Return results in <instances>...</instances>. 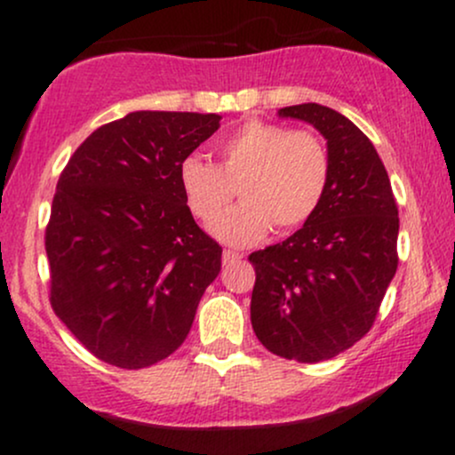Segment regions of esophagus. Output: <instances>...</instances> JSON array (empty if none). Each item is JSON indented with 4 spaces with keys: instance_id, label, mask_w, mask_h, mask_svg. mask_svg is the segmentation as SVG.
Listing matches in <instances>:
<instances>
[{
    "instance_id": "obj_1",
    "label": "esophagus",
    "mask_w": 455,
    "mask_h": 455,
    "mask_svg": "<svg viewBox=\"0 0 455 455\" xmlns=\"http://www.w3.org/2000/svg\"><path fill=\"white\" fill-rule=\"evenodd\" d=\"M239 259H243V254L235 252V250H224V252H222V263L224 265L235 263V260H239Z\"/></svg>"
}]
</instances>
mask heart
Masks as SVG:
<instances>
[{
  "instance_id": "1",
  "label": "heart",
  "mask_w": 455,
  "mask_h": 455,
  "mask_svg": "<svg viewBox=\"0 0 455 455\" xmlns=\"http://www.w3.org/2000/svg\"><path fill=\"white\" fill-rule=\"evenodd\" d=\"M220 164L188 156L180 166L181 190L190 212L210 224L232 200L243 203L213 231L228 243H252L271 227L291 233L304 227L327 195L331 160L310 130L248 119L218 143Z\"/></svg>"
}]
</instances>
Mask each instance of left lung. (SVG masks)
Returning a JSON list of instances; mask_svg holds the SVG:
<instances>
[{
	"instance_id": "obj_1",
	"label": "left lung",
	"mask_w": 455,
	"mask_h": 455,
	"mask_svg": "<svg viewBox=\"0 0 455 455\" xmlns=\"http://www.w3.org/2000/svg\"><path fill=\"white\" fill-rule=\"evenodd\" d=\"M278 115L327 139L331 175L299 231L248 257L257 274L250 318L267 351L316 363L351 348L377 321L398 269V205L383 160L351 119L316 102Z\"/></svg>"
}]
</instances>
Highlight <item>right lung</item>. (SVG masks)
<instances>
[{
  "label": "right lung",
  "instance_id": "obj_1",
  "mask_svg": "<svg viewBox=\"0 0 455 455\" xmlns=\"http://www.w3.org/2000/svg\"><path fill=\"white\" fill-rule=\"evenodd\" d=\"M220 115L137 111L78 145L44 248L51 307L104 363L148 368L181 347L222 248L192 218L180 166Z\"/></svg>",
  "mask_w": 455,
  "mask_h": 455
}]
</instances>
